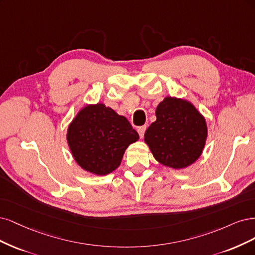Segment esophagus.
I'll return each instance as SVG.
<instances>
[{
    "mask_svg": "<svg viewBox=\"0 0 255 255\" xmlns=\"http://www.w3.org/2000/svg\"><path fill=\"white\" fill-rule=\"evenodd\" d=\"M145 131H146V126H141V127H138V128H137V132H138L139 137L142 138V137L144 136Z\"/></svg>",
    "mask_w": 255,
    "mask_h": 255,
    "instance_id": "34e87169",
    "label": "esophagus"
}]
</instances>
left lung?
<instances>
[{
	"label": "left lung",
	"mask_w": 255,
	"mask_h": 255,
	"mask_svg": "<svg viewBox=\"0 0 255 255\" xmlns=\"http://www.w3.org/2000/svg\"><path fill=\"white\" fill-rule=\"evenodd\" d=\"M157 121L145 132L155 160L171 168H184L200 157L208 135L207 124L184 100L165 97L155 110Z\"/></svg>",
	"instance_id": "left-lung-1"
}]
</instances>
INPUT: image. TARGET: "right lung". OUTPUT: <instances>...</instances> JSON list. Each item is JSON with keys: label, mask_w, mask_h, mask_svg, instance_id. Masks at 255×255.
Listing matches in <instances>:
<instances>
[{"label": "right lung", "mask_w": 255, "mask_h": 255, "mask_svg": "<svg viewBox=\"0 0 255 255\" xmlns=\"http://www.w3.org/2000/svg\"><path fill=\"white\" fill-rule=\"evenodd\" d=\"M68 143L80 167L95 175L117 169L127 147L138 134L125 117L104 104L80 110L68 129Z\"/></svg>", "instance_id": "add662e5"}]
</instances>
